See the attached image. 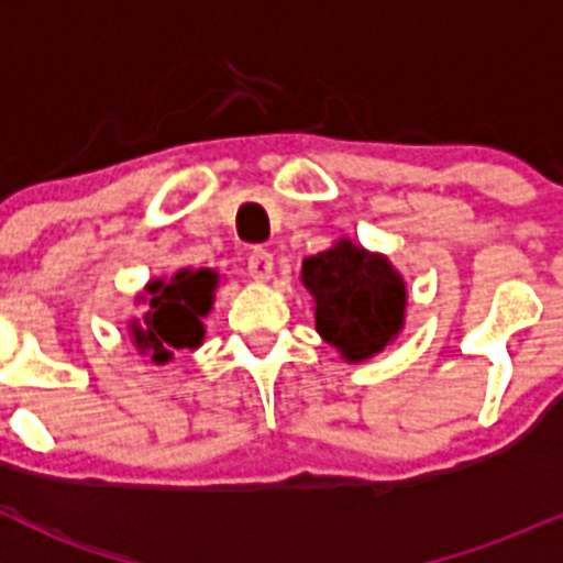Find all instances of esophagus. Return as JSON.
I'll return each mask as SVG.
<instances>
[{
  "mask_svg": "<svg viewBox=\"0 0 563 563\" xmlns=\"http://www.w3.org/2000/svg\"><path fill=\"white\" fill-rule=\"evenodd\" d=\"M272 269H275V261H272V253L264 247H253L247 255V272L255 283H266L272 277Z\"/></svg>",
  "mask_w": 563,
  "mask_h": 563,
  "instance_id": "1",
  "label": "esophagus"
}]
</instances>
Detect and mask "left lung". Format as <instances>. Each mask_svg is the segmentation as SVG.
Returning <instances> with one entry per match:
<instances>
[{
	"label": "left lung",
	"mask_w": 563,
	"mask_h": 563,
	"mask_svg": "<svg viewBox=\"0 0 563 563\" xmlns=\"http://www.w3.org/2000/svg\"><path fill=\"white\" fill-rule=\"evenodd\" d=\"M302 283L316 299L318 334L343 360H371L402 329L406 283L389 258L351 240L305 258Z\"/></svg>",
	"instance_id": "8db88e82"
}]
</instances>
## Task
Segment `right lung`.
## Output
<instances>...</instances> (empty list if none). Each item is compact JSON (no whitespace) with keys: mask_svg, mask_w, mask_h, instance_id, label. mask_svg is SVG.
Returning a JSON list of instances; mask_svg holds the SVG:
<instances>
[{"mask_svg":"<svg viewBox=\"0 0 563 563\" xmlns=\"http://www.w3.org/2000/svg\"><path fill=\"white\" fill-rule=\"evenodd\" d=\"M218 275L212 269H179L172 280H152L146 286L150 305L144 323H130V334L141 354L155 365L174 360V351L198 349L203 340L201 318L212 310Z\"/></svg>","mask_w":563,"mask_h":563,"instance_id":"1","label":"right lung"}]
</instances>
